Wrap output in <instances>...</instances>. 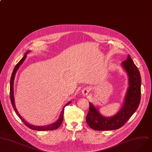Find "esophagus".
<instances>
[{"instance_id": "1", "label": "esophagus", "mask_w": 152, "mask_h": 152, "mask_svg": "<svg viewBox=\"0 0 152 152\" xmlns=\"http://www.w3.org/2000/svg\"><path fill=\"white\" fill-rule=\"evenodd\" d=\"M91 91V88L89 87H86V88H84L82 91H81V94H82V95L83 96H86L88 95V94Z\"/></svg>"}]
</instances>
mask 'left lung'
I'll use <instances>...</instances> for the list:
<instances>
[{"label":"left lung","instance_id":"1","mask_svg":"<svg viewBox=\"0 0 152 152\" xmlns=\"http://www.w3.org/2000/svg\"><path fill=\"white\" fill-rule=\"evenodd\" d=\"M128 76V88L122 108L114 115H102L99 108L89 102V111L86 120L92 129L99 131L117 130L122 126L136 112L141 100V78L140 72L129 55L121 64Z\"/></svg>","mask_w":152,"mask_h":152}]
</instances>
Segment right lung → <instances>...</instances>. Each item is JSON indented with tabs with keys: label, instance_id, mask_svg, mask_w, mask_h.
Instances as JSON below:
<instances>
[{
	"label": "right lung",
	"instance_id": "add662e5",
	"mask_svg": "<svg viewBox=\"0 0 152 152\" xmlns=\"http://www.w3.org/2000/svg\"><path fill=\"white\" fill-rule=\"evenodd\" d=\"M30 52H31V50H28V51L26 52V53H25L24 56H23V58L19 61V62L16 64V66L14 68V70H13V71L12 75H11V80H10V100H11V104H12L13 108L14 110L15 111V112H16V114L18 115V116L21 119V121L26 124V125L27 126H28V128H30V129L34 130H37V131H48V130H56L61 125V124L63 122V113H64V107L68 105L69 104L71 103L72 100L68 102L65 104L64 107L63 108L62 111L60 113L59 118H58L55 122H54L53 123H52L51 124L43 125V126H37V125H31V124H28L27 122H26L24 119L22 118V116L19 114V113H18V110H17V109L16 108L15 103V97H14V81H15V76H16V72L18 71V70L19 69V68L20 66V65L23 63V62H24V60L26 59L27 54H28Z\"/></svg>",
	"mask_w": 152,
	"mask_h": 152
}]
</instances>
